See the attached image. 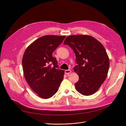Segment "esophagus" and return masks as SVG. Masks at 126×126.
<instances>
[{
	"label": "esophagus",
	"instance_id": "34e87169",
	"mask_svg": "<svg viewBox=\"0 0 126 126\" xmlns=\"http://www.w3.org/2000/svg\"><path fill=\"white\" fill-rule=\"evenodd\" d=\"M71 71L70 70H66L65 71V73L67 75H69L70 73H71Z\"/></svg>",
	"mask_w": 126,
	"mask_h": 126
}]
</instances>
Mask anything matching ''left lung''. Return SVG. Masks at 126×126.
I'll list each match as a JSON object with an SVG mask.
<instances>
[{
    "instance_id": "obj_1",
    "label": "left lung",
    "mask_w": 126,
    "mask_h": 126,
    "mask_svg": "<svg viewBox=\"0 0 126 126\" xmlns=\"http://www.w3.org/2000/svg\"><path fill=\"white\" fill-rule=\"evenodd\" d=\"M64 44L69 45L76 55L77 65L74 70L79 79L75 84L76 90L83 95L94 94L107 78L110 61L103 45L87 35L68 36Z\"/></svg>"
}]
</instances>
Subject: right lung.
<instances>
[{
  "mask_svg": "<svg viewBox=\"0 0 126 126\" xmlns=\"http://www.w3.org/2000/svg\"><path fill=\"white\" fill-rule=\"evenodd\" d=\"M65 37L43 36L29 45L24 52L22 63L25 78L32 90L42 98L48 99L54 95L64 78V71L58 69L52 53Z\"/></svg>",
  "mask_w": 126,
  "mask_h": 126,
  "instance_id": "obj_1",
  "label": "right lung"
}]
</instances>
